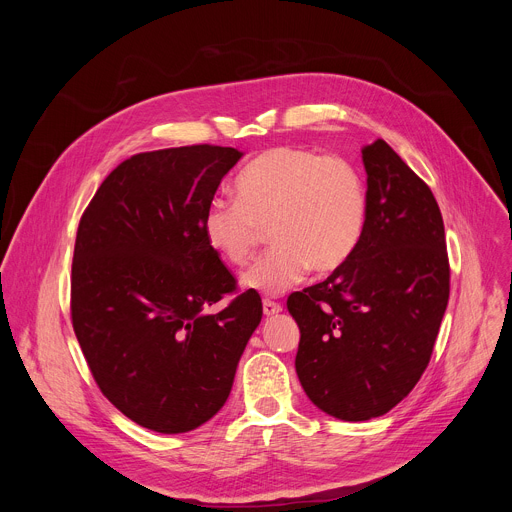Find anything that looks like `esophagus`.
Instances as JSON below:
<instances>
[{
  "label": "esophagus",
  "instance_id": "obj_1",
  "mask_svg": "<svg viewBox=\"0 0 512 512\" xmlns=\"http://www.w3.org/2000/svg\"><path fill=\"white\" fill-rule=\"evenodd\" d=\"M283 308H281V304H277V302H271V300H263V314L265 316H275V314H279Z\"/></svg>",
  "mask_w": 512,
  "mask_h": 512
}]
</instances>
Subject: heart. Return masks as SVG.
I'll return each mask as SVG.
<instances>
[{
  "label": "heart",
  "mask_w": 512,
  "mask_h": 512,
  "mask_svg": "<svg viewBox=\"0 0 512 512\" xmlns=\"http://www.w3.org/2000/svg\"><path fill=\"white\" fill-rule=\"evenodd\" d=\"M237 200L214 198L202 218L210 249L243 265L263 227L275 241L241 275L259 294L277 296L314 269L330 273L356 251L367 225L369 196L360 170L342 156L306 148H271L235 180Z\"/></svg>",
  "instance_id": "obj_1"
}]
</instances>
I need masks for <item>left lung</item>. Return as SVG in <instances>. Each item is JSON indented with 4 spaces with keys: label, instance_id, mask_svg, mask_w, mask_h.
<instances>
[{
    "label": "left lung",
    "instance_id": "8db88e82",
    "mask_svg": "<svg viewBox=\"0 0 512 512\" xmlns=\"http://www.w3.org/2000/svg\"><path fill=\"white\" fill-rule=\"evenodd\" d=\"M369 212L352 257L296 291V373L310 401L344 421L385 415L427 369L450 298L440 206L429 186L377 139L362 148Z\"/></svg>",
    "mask_w": 512,
    "mask_h": 512
}]
</instances>
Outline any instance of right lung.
Here are the masks:
<instances>
[{
  "label": "right lung",
  "instance_id": "add662e5",
  "mask_svg": "<svg viewBox=\"0 0 512 512\" xmlns=\"http://www.w3.org/2000/svg\"><path fill=\"white\" fill-rule=\"evenodd\" d=\"M243 152L186 145L121 162L81 216L70 316L101 393L158 433L196 429L229 399L261 322L257 291L204 239L202 218Z\"/></svg>",
  "mask_w": 512,
  "mask_h": 512
}]
</instances>
